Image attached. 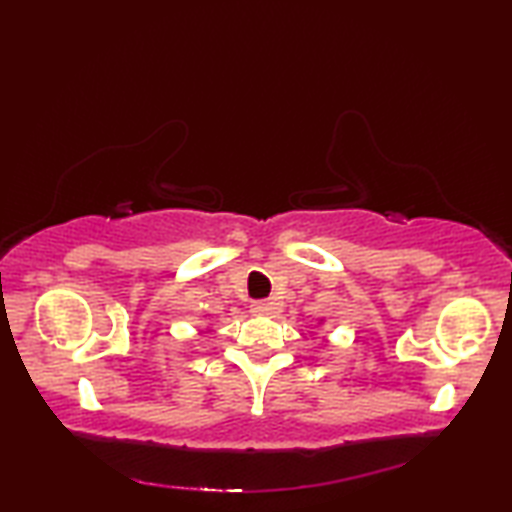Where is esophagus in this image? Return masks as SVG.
<instances>
[{"mask_svg":"<svg viewBox=\"0 0 512 512\" xmlns=\"http://www.w3.org/2000/svg\"><path fill=\"white\" fill-rule=\"evenodd\" d=\"M250 311H253L255 316H271L273 311H275V302H271V300L253 302V307H250Z\"/></svg>","mask_w":512,"mask_h":512,"instance_id":"34e87169","label":"esophagus"}]
</instances>
